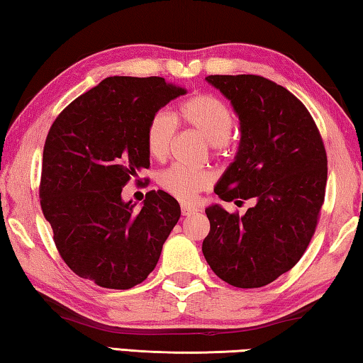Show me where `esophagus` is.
<instances>
[{
    "label": "esophagus",
    "instance_id": "1",
    "mask_svg": "<svg viewBox=\"0 0 363 363\" xmlns=\"http://www.w3.org/2000/svg\"><path fill=\"white\" fill-rule=\"evenodd\" d=\"M196 211V208L195 206H190V205H186L184 203L182 206H181V213H182V216H190V214H195Z\"/></svg>",
    "mask_w": 363,
    "mask_h": 363
}]
</instances>
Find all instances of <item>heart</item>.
<instances>
[{
	"mask_svg": "<svg viewBox=\"0 0 363 363\" xmlns=\"http://www.w3.org/2000/svg\"><path fill=\"white\" fill-rule=\"evenodd\" d=\"M179 116L186 125L195 128L214 149H223L233 128L232 110L224 101L211 94H199L179 107ZM176 134V123L168 112H157L145 130V145L155 160L168 157ZM158 186L181 201H192L196 194L211 186L213 174L208 169H190L173 164L157 176Z\"/></svg>",
	"mask_w": 363,
	"mask_h": 363,
	"instance_id": "obj_1",
	"label": "heart"
}]
</instances>
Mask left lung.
<instances>
[{
  "label": "left lung",
  "mask_w": 363,
  "mask_h": 363,
  "mask_svg": "<svg viewBox=\"0 0 363 363\" xmlns=\"http://www.w3.org/2000/svg\"><path fill=\"white\" fill-rule=\"evenodd\" d=\"M240 121L237 155L214 194L253 200L243 216L214 203L201 251L229 285L259 288L296 264L314 235L327 186V152L304 104L257 75H210Z\"/></svg>",
  "instance_id": "1"
}]
</instances>
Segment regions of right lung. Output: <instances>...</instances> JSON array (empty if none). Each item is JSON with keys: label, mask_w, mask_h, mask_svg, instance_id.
Returning <instances> with one entry per match:
<instances>
[{"label": "right lung", "mask_w": 363, "mask_h": 363, "mask_svg": "<svg viewBox=\"0 0 363 363\" xmlns=\"http://www.w3.org/2000/svg\"><path fill=\"white\" fill-rule=\"evenodd\" d=\"M182 94L160 77H108L52 123L43 150L41 210L60 256L82 279L130 290L155 269L181 206L150 190L136 208L121 190L149 168L150 118Z\"/></svg>", "instance_id": "right-lung-1"}]
</instances>
